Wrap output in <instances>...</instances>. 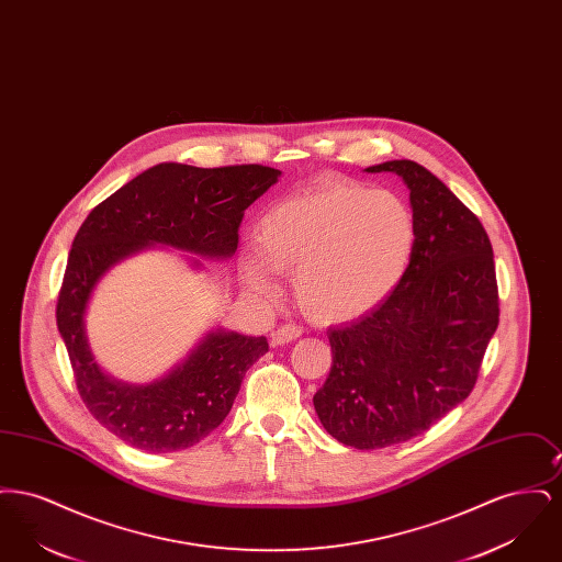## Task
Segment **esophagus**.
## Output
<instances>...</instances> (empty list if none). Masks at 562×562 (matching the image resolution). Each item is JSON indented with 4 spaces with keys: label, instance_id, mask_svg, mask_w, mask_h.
<instances>
[{
    "label": "esophagus",
    "instance_id": "esophagus-1",
    "mask_svg": "<svg viewBox=\"0 0 562 562\" xmlns=\"http://www.w3.org/2000/svg\"><path fill=\"white\" fill-rule=\"evenodd\" d=\"M301 337V328L293 324H284L278 330L271 333V348H280V346H289L294 339Z\"/></svg>",
    "mask_w": 562,
    "mask_h": 562
}]
</instances>
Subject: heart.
<instances>
[{
  "label": "heart",
  "instance_id": "b5f03b06",
  "mask_svg": "<svg viewBox=\"0 0 562 562\" xmlns=\"http://www.w3.org/2000/svg\"><path fill=\"white\" fill-rule=\"evenodd\" d=\"M417 246L411 204L390 189L322 177L273 204L241 255V280L271 296L269 271L293 276L301 312L321 324L360 321L401 286Z\"/></svg>",
  "mask_w": 562,
  "mask_h": 562
}]
</instances>
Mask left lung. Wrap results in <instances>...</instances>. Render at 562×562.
Wrapping results in <instances>:
<instances>
[{"label": "left lung", "instance_id": "left-lung-1", "mask_svg": "<svg viewBox=\"0 0 562 562\" xmlns=\"http://www.w3.org/2000/svg\"><path fill=\"white\" fill-rule=\"evenodd\" d=\"M367 172L404 181L417 246L394 293L328 330L333 367L314 408L333 438L360 451L411 440L465 401L499 324L493 248L476 214L417 161Z\"/></svg>", "mask_w": 562, "mask_h": 562}]
</instances>
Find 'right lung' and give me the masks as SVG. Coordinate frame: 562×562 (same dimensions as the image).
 Returning a JSON list of instances; mask_svg holds the SVG:
<instances>
[{
  "mask_svg": "<svg viewBox=\"0 0 562 562\" xmlns=\"http://www.w3.org/2000/svg\"><path fill=\"white\" fill-rule=\"evenodd\" d=\"M280 175L259 164L198 168L164 161L117 189L81 223L58 294L56 326L81 401L103 428L134 449L172 453L218 428L244 374L268 351V339L214 326L168 373L128 383L105 373L90 348L86 314L92 294L117 263L154 248L189 252L183 257L193 271L204 269L200 256L227 261L238 248L244 211Z\"/></svg>",
  "mask_w": 562,
  "mask_h": 562,
  "instance_id": "add662e5",
  "label": "right lung"
}]
</instances>
